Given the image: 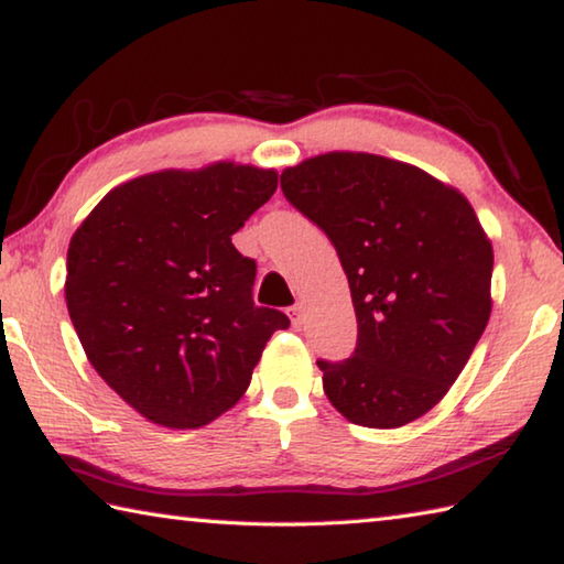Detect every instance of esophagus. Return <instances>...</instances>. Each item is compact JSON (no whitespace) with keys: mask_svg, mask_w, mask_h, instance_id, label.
<instances>
[{"mask_svg":"<svg viewBox=\"0 0 564 564\" xmlns=\"http://www.w3.org/2000/svg\"><path fill=\"white\" fill-rule=\"evenodd\" d=\"M285 313H289V318H291L293 326L299 328L301 323H303V305H301V303H295V305H291V308L285 311Z\"/></svg>","mask_w":564,"mask_h":564,"instance_id":"obj_1","label":"esophagus"}]
</instances>
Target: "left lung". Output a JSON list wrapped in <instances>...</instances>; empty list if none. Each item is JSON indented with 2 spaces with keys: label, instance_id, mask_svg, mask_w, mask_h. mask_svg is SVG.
<instances>
[{
  "label": "left lung",
  "instance_id": "left-lung-1",
  "mask_svg": "<svg viewBox=\"0 0 564 564\" xmlns=\"http://www.w3.org/2000/svg\"><path fill=\"white\" fill-rule=\"evenodd\" d=\"M281 188L336 246L356 308L352 356L318 360L328 400L362 427L413 423L490 321L492 243L470 202L423 169L360 151L305 159Z\"/></svg>",
  "mask_w": 564,
  "mask_h": 564
}]
</instances>
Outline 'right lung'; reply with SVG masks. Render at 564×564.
Instances as JSON below:
<instances>
[{
    "label": "right lung",
    "instance_id": "add662e5",
    "mask_svg": "<svg viewBox=\"0 0 564 564\" xmlns=\"http://www.w3.org/2000/svg\"><path fill=\"white\" fill-rule=\"evenodd\" d=\"M279 186L234 161L111 188L72 236L66 308L94 370L147 420L202 427L234 408L289 316L253 303L231 236Z\"/></svg>",
    "mask_w": 564,
    "mask_h": 564
}]
</instances>
